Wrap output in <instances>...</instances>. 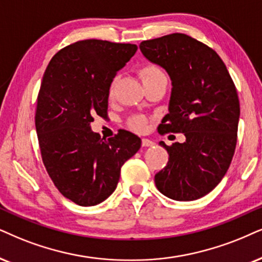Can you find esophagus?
<instances>
[{"mask_svg":"<svg viewBox=\"0 0 262 262\" xmlns=\"http://www.w3.org/2000/svg\"><path fill=\"white\" fill-rule=\"evenodd\" d=\"M141 145L144 147H150V146H154L155 145V142L152 141V140H150V139H142L141 140Z\"/></svg>","mask_w":262,"mask_h":262,"instance_id":"34e87169","label":"esophagus"}]
</instances>
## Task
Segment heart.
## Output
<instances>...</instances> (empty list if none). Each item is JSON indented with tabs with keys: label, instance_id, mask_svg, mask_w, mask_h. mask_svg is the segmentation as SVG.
I'll return each mask as SVG.
<instances>
[{
	"label": "heart",
	"instance_id": "obj_1",
	"mask_svg": "<svg viewBox=\"0 0 262 262\" xmlns=\"http://www.w3.org/2000/svg\"><path fill=\"white\" fill-rule=\"evenodd\" d=\"M139 76H140L142 83L144 84L157 81V79H167L164 71L162 70L160 66L156 64H151V62L142 65L141 68L139 69ZM115 85H116V78L112 81V83L110 84V88H108V97L110 98L114 97L115 94ZM128 124L129 127L133 128L134 130L142 132L145 128H146L147 120L144 117V116H133V117L128 121Z\"/></svg>",
	"mask_w": 262,
	"mask_h": 262
}]
</instances>
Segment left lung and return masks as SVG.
I'll return each instance as SVG.
<instances>
[{"label":"left lung","instance_id":"8db88e82","mask_svg":"<svg viewBox=\"0 0 262 262\" xmlns=\"http://www.w3.org/2000/svg\"><path fill=\"white\" fill-rule=\"evenodd\" d=\"M140 51L171 79L169 114L158 132L184 133L186 141L160 142L169 161L155 175L158 191L175 201H194L217 186L237 144L239 100L217 53L185 34L142 41Z\"/></svg>","mask_w":262,"mask_h":262}]
</instances>
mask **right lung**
I'll use <instances>...</instances> for the list:
<instances>
[{"mask_svg":"<svg viewBox=\"0 0 262 262\" xmlns=\"http://www.w3.org/2000/svg\"><path fill=\"white\" fill-rule=\"evenodd\" d=\"M137 49L78 41L60 49L43 75L35 115L43 164L62 196L82 207L110 197L122 165L141 146L140 138L124 129L110 139L91 129L95 115H107L110 84Z\"/></svg>","mask_w":262,"mask_h":262,"instance_id":"right-lung-1","label":"right lung"}]
</instances>
